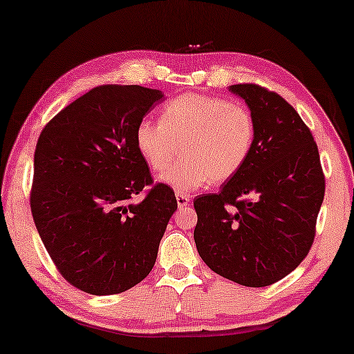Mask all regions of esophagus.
I'll return each instance as SVG.
<instances>
[{"mask_svg":"<svg viewBox=\"0 0 354 354\" xmlns=\"http://www.w3.org/2000/svg\"><path fill=\"white\" fill-rule=\"evenodd\" d=\"M176 202L179 208L187 207L189 202H191V196H187V194H183V192H176Z\"/></svg>","mask_w":354,"mask_h":354,"instance_id":"1","label":"esophagus"}]
</instances>
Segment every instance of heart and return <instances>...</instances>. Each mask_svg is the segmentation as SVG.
Segmentation results:
<instances>
[{
    "mask_svg": "<svg viewBox=\"0 0 354 354\" xmlns=\"http://www.w3.org/2000/svg\"><path fill=\"white\" fill-rule=\"evenodd\" d=\"M255 134V120L245 106L186 93L163 104L158 122L141 118L134 144L147 167L162 173L174 161L179 143L185 158L160 181L176 191H194L236 176L250 157Z\"/></svg>",
    "mask_w": 354,
    "mask_h": 354,
    "instance_id": "1",
    "label": "heart"
}]
</instances>
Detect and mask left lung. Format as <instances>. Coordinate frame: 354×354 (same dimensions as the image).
I'll list each match as a JSON object with an SVG mask.
<instances>
[{
    "mask_svg": "<svg viewBox=\"0 0 354 354\" xmlns=\"http://www.w3.org/2000/svg\"><path fill=\"white\" fill-rule=\"evenodd\" d=\"M255 120V144L218 194L196 197L198 255L216 274L266 287L295 270L315 242L326 178L310 128L277 93L232 84Z\"/></svg>",
    "mask_w": 354,
    "mask_h": 354,
    "instance_id": "1",
    "label": "left lung"
}]
</instances>
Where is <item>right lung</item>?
I'll return each instance as SVG.
<instances>
[{
  "instance_id": "add662e5",
  "label": "right lung",
  "mask_w": 354,
  "mask_h": 354,
  "mask_svg": "<svg viewBox=\"0 0 354 354\" xmlns=\"http://www.w3.org/2000/svg\"><path fill=\"white\" fill-rule=\"evenodd\" d=\"M162 97L139 84H102L62 109L38 138L35 226L61 276L91 295L122 293L152 271L178 208L134 144L138 122Z\"/></svg>"
}]
</instances>
